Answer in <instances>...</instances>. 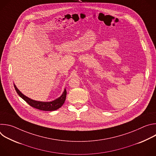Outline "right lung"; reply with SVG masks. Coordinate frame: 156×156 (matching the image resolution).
Returning a JSON list of instances; mask_svg holds the SVG:
<instances>
[{
	"instance_id": "right-lung-1",
	"label": "right lung",
	"mask_w": 156,
	"mask_h": 156,
	"mask_svg": "<svg viewBox=\"0 0 156 156\" xmlns=\"http://www.w3.org/2000/svg\"><path fill=\"white\" fill-rule=\"evenodd\" d=\"M13 85L17 94L19 95L20 97H21L25 101H26L30 106L41 110H44V111L56 110L63 105L66 99V89L64 90L62 96H60L58 98L55 99L54 101H50V102H41V101H34L27 97L19 91V90L16 87L15 84H14V83H13Z\"/></svg>"
}]
</instances>
